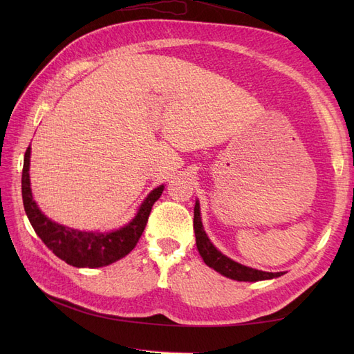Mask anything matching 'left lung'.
<instances>
[{
	"mask_svg": "<svg viewBox=\"0 0 354 354\" xmlns=\"http://www.w3.org/2000/svg\"><path fill=\"white\" fill-rule=\"evenodd\" d=\"M201 218L202 217H201L199 201H196L195 209H194V229H195V236H196V246H198V251L202 257L203 263H205L208 267H211V269L218 272L223 276L229 277V279L239 281V282L267 281V279H273V277H279L283 274V272L272 273V272L257 270V269H252V267L243 266L238 261L229 259L227 255H224L221 251H218L216 246L212 245V242L207 236L205 230H203Z\"/></svg>",
	"mask_w": 354,
	"mask_h": 354,
	"instance_id": "1",
	"label": "left lung"
}]
</instances>
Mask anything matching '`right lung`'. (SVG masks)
Segmentation results:
<instances>
[{"instance_id":"add662e5","label":"right lung","mask_w":354,"mask_h":354,"mask_svg":"<svg viewBox=\"0 0 354 354\" xmlns=\"http://www.w3.org/2000/svg\"><path fill=\"white\" fill-rule=\"evenodd\" d=\"M29 167L30 146L25 152L22 171V198L29 223L47 248L73 267L95 269V267L109 266L133 251L146 227L153 203L162 195L165 187L164 185L155 187L138 207L133 220L128 221L125 226L111 232H85L53 221L38 208L32 196Z\"/></svg>"}]
</instances>
